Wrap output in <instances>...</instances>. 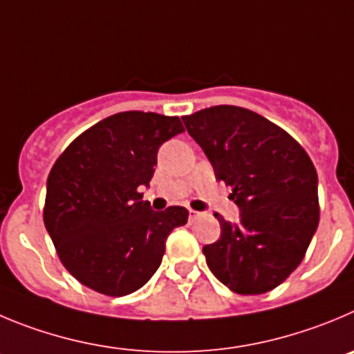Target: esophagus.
Returning a JSON list of instances; mask_svg holds the SVG:
<instances>
[{
	"mask_svg": "<svg viewBox=\"0 0 354 354\" xmlns=\"http://www.w3.org/2000/svg\"><path fill=\"white\" fill-rule=\"evenodd\" d=\"M203 211H196V209H188V220L190 222H194V220H197V218L203 216Z\"/></svg>",
	"mask_w": 354,
	"mask_h": 354,
	"instance_id": "34e87169",
	"label": "esophagus"
}]
</instances>
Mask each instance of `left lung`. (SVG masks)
Wrapping results in <instances>:
<instances>
[{
  "label": "left lung",
  "mask_w": 354,
  "mask_h": 354,
  "mask_svg": "<svg viewBox=\"0 0 354 354\" xmlns=\"http://www.w3.org/2000/svg\"><path fill=\"white\" fill-rule=\"evenodd\" d=\"M181 120L239 207L237 223L214 213L222 234L203 248L207 267L241 295L276 288L302 262L318 229L311 158L288 132L246 108L220 104Z\"/></svg>",
  "instance_id": "8db88e82"
}]
</instances>
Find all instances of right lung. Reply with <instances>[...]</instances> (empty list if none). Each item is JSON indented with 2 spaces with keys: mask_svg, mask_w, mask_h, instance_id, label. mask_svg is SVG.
Returning <instances> with one entry per match:
<instances>
[{
  "mask_svg": "<svg viewBox=\"0 0 354 354\" xmlns=\"http://www.w3.org/2000/svg\"><path fill=\"white\" fill-rule=\"evenodd\" d=\"M178 117L122 111L92 125L55 160L43 220L62 266L110 297L140 290L158 269L171 230L188 211H153L150 187L162 143L183 132Z\"/></svg>",
  "mask_w": 354,
  "mask_h": 354,
  "instance_id": "obj_1",
  "label": "right lung"
}]
</instances>
